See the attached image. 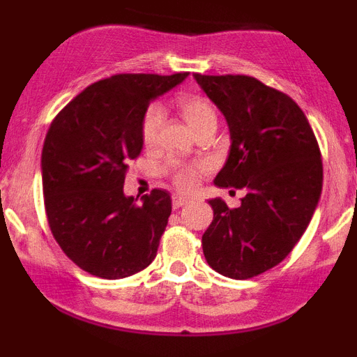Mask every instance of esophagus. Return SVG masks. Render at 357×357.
<instances>
[{
    "label": "esophagus",
    "mask_w": 357,
    "mask_h": 357,
    "mask_svg": "<svg viewBox=\"0 0 357 357\" xmlns=\"http://www.w3.org/2000/svg\"><path fill=\"white\" fill-rule=\"evenodd\" d=\"M190 202V198H186V196H181V195H173V208L174 210H178V208H181Z\"/></svg>",
    "instance_id": "obj_1"
}]
</instances>
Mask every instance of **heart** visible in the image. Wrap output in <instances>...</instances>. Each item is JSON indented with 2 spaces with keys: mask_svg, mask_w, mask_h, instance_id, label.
<instances>
[{
  "mask_svg": "<svg viewBox=\"0 0 357 357\" xmlns=\"http://www.w3.org/2000/svg\"><path fill=\"white\" fill-rule=\"evenodd\" d=\"M178 107L184 121L188 122V126L191 127L192 130H199L202 127L206 124H211V122H216V114L210 102L204 100L203 97L199 96H183L178 99ZM162 122H165V110H162L161 105L154 104L147 109L144 114V119H142L141 126V136L142 142L146 146H154L158 142L159 130H161ZM202 166H183V165H173L171 166V173H173V179L176 186L179 190L190 191L196 186L199 178V171H202Z\"/></svg>",
  "mask_w": 357,
  "mask_h": 357,
  "instance_id": "obj_1",
  "label": "heart"
}]
</instances>
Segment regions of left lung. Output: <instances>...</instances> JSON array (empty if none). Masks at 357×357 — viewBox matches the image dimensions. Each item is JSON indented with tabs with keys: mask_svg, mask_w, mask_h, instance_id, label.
<instances>
[{
	"mask_svg": "<svg viewBox=\"0 0 357 357\" xmlns=\"http://www.w3.org/2000/svg\"><path fill=\"white\" fill-rule=\"evenodd\" d=\"M192 77L230 130L215 184L247 191L235 210L220 198L208 202L203 253L221 275L245 280L280 264L304 235L321 199V151L305 114L284 92L248 75Z\"/></svg>",
	"mask_w": 357,
	"mask_h": 357,
	"instance_id": "obj_1",
	"label": "left lung"
}]
</instances>
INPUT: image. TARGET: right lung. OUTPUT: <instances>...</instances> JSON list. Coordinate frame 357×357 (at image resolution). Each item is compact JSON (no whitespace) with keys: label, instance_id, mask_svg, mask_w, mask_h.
I'll list each match as a JSON object with an SVG mask.
<instances>
[{"label":"right lung","instance_id":"obj_1","mask_svg":"<svg viewBox=\"0 0 357 357\" xmlns=\"http://www.w3.org/2000/svg\"><path fill=\"white\" fill-rule=\"evenodd\" d=\"M190 75L121 73L89 85L48 129L42 151L45 211L56 243L92 275L117 280L144 270L158 253L171 196L124 195L130 159L153 100Z\"/></svg>","mask_w":357,"mask_h":357}]
</instances>
